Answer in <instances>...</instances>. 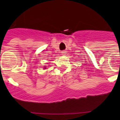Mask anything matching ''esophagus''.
Wrapping results in <instances>:
<instances>
[{
	"mask_svg": "<svg viewBox=\"0 0 120 120\" xmlns=\"http://www.w3.org/2000/svg\"><path fill=\"white\" fill-rule=\"evenodd\" d=\"M61 54H62L63 56H64V55L66 54V51H62V52H61Z\"/></svg>",
	"mask_w": 120,
	"mask_h": 120,
	"instance_id": "esophagus-1",
	"label": "esophagus"
}]
</instances>
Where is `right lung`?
I'll return each mask as SVG.
<instances>
[{
  "label": "right lung",
  "mask_w": 120,
  "mask_h": 120,
  "mask_svg": "<svg viewBox=\"0 0 120 120\" xmlns=\"http://www.w3.org/2000/svg\"><path fill=\"white\" fill-rule=\"evenodd\" d=\"M44 68V69H47V68H46V66H44V68Z\"/></svg>",
  "instance_id": "1"
}]
</instances>
